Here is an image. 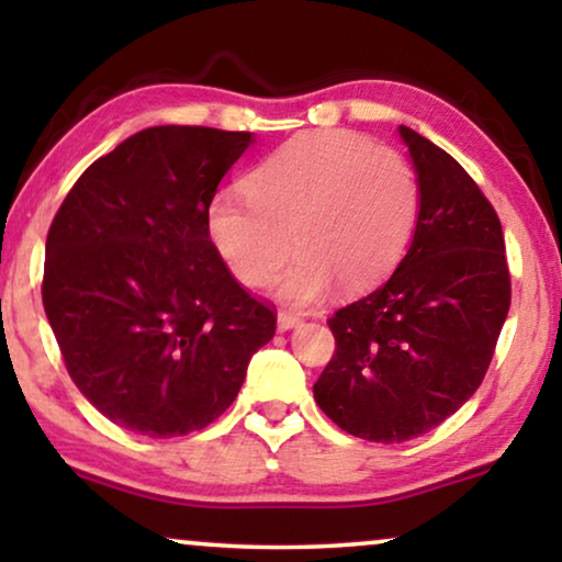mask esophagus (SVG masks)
<instances>
[{
  "label": "esophagus",
  "instance_id": "esophagus-1",
  "mask_svg": "<svg viewBox=\"0 0 562 562\" xmlns=\"http://www.w3.org/2000/svg\"><path fill=\"white\" fill-rule=\"evenodd\" d=\"M299 325H302V314L286 312V310L279 312V329H281V333H286V329H294Z\"/></svg>",
  "mask_w": 562,
  "mask_h": 562
}]
</instances>
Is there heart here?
Returning a JSON list of instances; mask_svg holds the SVG:
<instances>
[{"label": "heart", "mask_w": 562, "mask_h": 562, "mask_svg": "<svg viewBox=\"0 0 562 562\" xmlns=\"http://www.w3.org/2000/svg\"><path fill=\"white\" fill-rule=\"evenodd\" d=\"M248 191H220L206 233L229 273L263 289L281 281L291 302L373 286L394 271L417 229L422 191L409 160L389 145L327 130L283 143L252 168ZM292 245H288V240Z\"/></svg>", "instance_id": "b5f03b06"}]
</instances>
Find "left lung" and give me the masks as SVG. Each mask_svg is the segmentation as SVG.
Returning a JSON list of instances; mask_svg holds the SVG:
<instances>
[{"instance_id": "left-lung-1", "label": "left lung", "mask_w": 562, "mask_h": 562, "mask_svg": "<svg viewBox=\"0 0 562 562\" xmlns=\"http://www.w3.org/2000/svg\"><path fill=\"white\" fill-rule=\"evenodd\" d=\"M398 135L419 179L417 229L389 281L327 319L337 350L314 383L337 427L383 445L429 432L475 394L512 304L494 206L442 148Z\"/></svg>"}]
</instances>
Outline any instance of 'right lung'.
<instances>
[{
    "label": "right lung",
    "instance_id": "right-lung-1",
    "mask_svg": "<svg viewBox=\"0 0 562 562\" xmlns=\"http://www.w3.org/2000/svg\"><path fill=\"white\" fill-rule=\"evenodd\" d=\"M250 133L160 125L94 160L48 229L45 317L68 375L130 432L179 437L235 402L273 306L233 279L206 233Z\"/></svg>",
    "mask_w": 562,
    "mask_h": 562
}]
</instances>
